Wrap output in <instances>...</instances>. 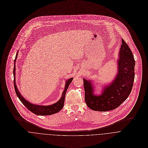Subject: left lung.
I'll return each instance as SVG.
<instances>
[{
  "mask_svg": "<svg viewBox=\"0 0 148 148\" xmlns=\"http://www.w3.org/2000/svg\"><path fill=\"white\" fill-rule=\"evenodd\" d=\"M118 73L110 84L104 88L101 95L94 94L91 82L83 79L85 101L87 106L95 111H109L120 106L129 96L134 80L135 60L127 42L122 44L117 60Z\"/></svg>",
  "mask_w": 148,
  "mask_h": 148,
  "instance_id": "obj_1",
  "label": "left lung"
}]
</instances>
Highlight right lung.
I'll return each instance as SVG.
<instances>
[{"label":"right lung","instance_id":"obj_1","mask_svg":"<svg viewBox=\"0 0 148 148\" xmlns=\"http://www.w3.org/2000/svg\"><path fill=\"white\" fill-rule=\"evenodd\" d=\"M18 56V52L16 53L15 59L14 61V88L15 90L16 94L19 100H21L22 104L25 106L29 110H30L31 112L34 113V114L39 116H47V115H51L55 113H56L59 112L60 110H61L64 106V100H65V93L66 92L67 89L68 88V86L72 82L73 77L67 80L65 82V89L64 90L62 96L60 98V99L56 103L51 105V106H39L36 104H33L29 102H28L27 100H26L23 96H21V94L20 93L19 91L18 90L16 85L15 84V61Z\"/></svg>","mask_w":148,"mask_h":148}]
</instances>
